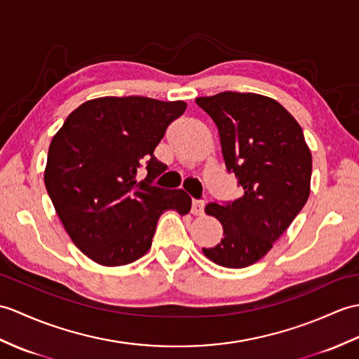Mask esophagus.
Instances as JSON below:
<instances>
[{
    "label": "esophagus",
    "mask_w": 359,
    "mask_h": 359,
    "mask_svg": "<svg viewBox=\"0 0 359 359\" xmlns=\"http://www.w3.org/2000/svg\"><path fill=\"white\" fill-rule=\"evenodd\" d=\"M203 210H205V202H203V200H193V203H191V214L202 215Z\"/></svg>",
    "instance_id": "1"
}]
</instances>
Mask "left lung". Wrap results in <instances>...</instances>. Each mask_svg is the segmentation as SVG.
<instances>
[{
  "instance_id": "8db88e82",
  "label": "left lung",
  "mask_w": 359,
  "mask_h": 359,
  "mask_svg": "<svg viewBox=\"0 0 359 359\" xmlns=\"http://www.w3.org/2000/svg\"><path fill=\"white\" fill-rule=\"evenodd\" d=\"M196 102L219 128L224 165L243 188L234 202L206 205L223 238L202 251L223 268H246L271 251L309 198L311 149L294 116L275 99L223 91Z\"/></svg>"
}]
</instances>
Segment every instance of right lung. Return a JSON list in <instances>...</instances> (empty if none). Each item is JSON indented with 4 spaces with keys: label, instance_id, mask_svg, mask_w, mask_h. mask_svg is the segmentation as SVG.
<instances>
[{
    "label": "right lung",
    "instance_id": "add662e5",
    "mask_svg": "<svg viewBox=\"0 0 359 359\" xmlns=\"http://www.w3.org/2000/svg\"><path fill=\"white\" fill-rule=\"evenodd\" d=\"M185 110L183 101L97 97L72 111L53 136L44 171L47 193L67 234L93 262H136L151 248L165 211L189 212L185 191L153 187L165 171L154 148ZM142 164L147 177L139 181Z\"/></svg>",
    "mask_w": 359,
    "mask_h": 359
}]
</instances>
